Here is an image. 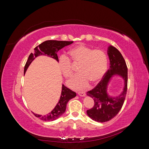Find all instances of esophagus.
Segmentation results:
<instances>
[{"mask_svg": "<svg viewBox=\"0 0 149 149\" xmlns=\"http://www.w3.org/2000/svg\"><path fill=\"white\" fill-rule=\"evenodd\" d=\"M78 95H79V96H81V97H84V96H85V95H86V93H85V92H83V91H81V92H78Z\"/></svg>", "mask_w": 149, "mask_h": 149, "instance_id": "esophagus-1", "label": "esophagus"}]
</instances>
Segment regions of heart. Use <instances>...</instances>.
<instances>
[{
	"label": "heart",
	"instance_id": "b5f03b06",
	"mask_svg": "<svg viewBox=\"0 0 149 149\" xmlns=\"http://www.w3.org/2000/svg\"><path fill=\"white\" fill-rule=\"evenodd\" d=\"M70 56L74 64H79L80 73L68 81V84L75 89L87 88L91 81L96 83L104 76L107 69L108 58L102 49H93L83 45L71 49ZM60 71L66 78H70L73 73V65L68 57L62 55L58 61Z\"/></svg>",
	"mask_w": 149,
	"mask_h": 149
}]
</instances>
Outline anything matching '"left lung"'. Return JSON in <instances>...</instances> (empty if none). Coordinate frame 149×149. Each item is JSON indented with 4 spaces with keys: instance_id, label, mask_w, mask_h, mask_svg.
<instances>
[{
    "instance_id": "8db88e82",
    "label": "left lung",
    "mask_w": 149,
    "mask_h": 149,
    "mask_svg": "<svg viewBox=\"0 0 149 149\" xmlns=\"http://www.w3.org/2000/svg\"><path fill=\"white\" fill-rule=\"evenodd\" d=\"M110 68L101 81L87 95L94 101L93 107L86 111L88 116L98 123L110 120L118 114L125 101L127 88V67L123 55L118 49L112 45L107 48ZM114 75L120 76L125 81L123 91L119 95L111 97L107 93V86Z\"/></svg>"
}]
</instances>
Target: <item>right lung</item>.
I'll list each match as a JSON object with an SVG mask.
<instances>
[{
  "instance_id": "obj_1",
  "label": "right lung",
  "mask_w": 149,
  "mask_h": 149,
  "mask_svg": "<svg viewBox=\"0 0 149 149\" xmlns=\"http://www.w3.org/2000/svg\"><path fill=\"white\" fill-rule=\"evenodd\" d=\"M73 42L68 41H58V40H47L40 44L38 46L34 48V52L31 53L29 55L28 60L26 61V64L24 68V74L27 70L29 66L31 64L35 58L41 55H47L49 57H51L53 59L56 60L58 62V57L57 55V52L63 47L69 45ZM76 96V93L71 91L69 88H66L63 84H62L61 94L58 101L57 104L55 108L46 115H40L37 114H33L40 118L42 120L45 121H53L59 118L60 117L65 113L66 108V104L71 99L74 97Z\"/></svg>"
}]
</instances>
